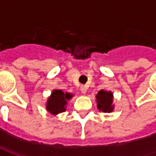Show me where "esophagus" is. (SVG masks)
Listing matches in <instances>:
<instances>
[{"label": "esophagus", "mask_w": 156, "mask_h": 156, "mask_svg": "<svg viewBox=\"0 0 156 156\" xmlns=\"http://www.w3.org/2000/svg\"><path fill=\"white\" fill-rule=\"evenodd\" d=\"M80 91H81L82 94H86L87 93V87L85 86H81L80 87Z\"/></svg>", "instance_id": "obj_1"}]
</instances>
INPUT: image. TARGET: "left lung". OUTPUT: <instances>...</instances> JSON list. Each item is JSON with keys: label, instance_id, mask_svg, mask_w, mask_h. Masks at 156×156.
Masks as SVG:
<instances>
[{"label": "left lung", "instance_id": "8db88e82", "mask_svg": "<svg viewBox=\"0 0 156 156\" xmlns=\"http://www.w3.org/2000/svg\"><path fill=\"white\" fill-rule=\"evenodd\" d=\"M97 103H98V108L100 111H103L105 113H110L114 110L113 105V93L111 91H105L100 90L97 96Z\"/></svg>", "mask_w": 156, "mask_h": 156}]
</instances>
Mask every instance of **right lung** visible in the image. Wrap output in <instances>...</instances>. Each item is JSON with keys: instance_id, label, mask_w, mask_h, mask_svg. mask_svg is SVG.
I'll return each mask as SVG.
<instances>
[{"instance_id": "add662e5", "label": "right lung", "mask_w": 156, "mask_h": 156, "mask_svg": "<svg viewBox=\"0 0 156 156\" xmlns=\"http://www.w3.org/2000/svg\"><path fill=\"white\" fill-rule=\"evenodd\" d=\"M72 98L69 93H64L60 89H54L48 98L46 108L52 115H58L65 112L67 107V101Z\"/></svg>"}]
</instances>
